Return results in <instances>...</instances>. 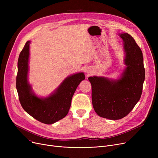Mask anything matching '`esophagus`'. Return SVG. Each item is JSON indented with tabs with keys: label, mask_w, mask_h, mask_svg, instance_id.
Instances as JSON below:
<instances>
[{
	"label": "esophagus",
	"mask_w": 158,
	"mask_h": 158,
	"mask_svg": "<svg viewBox=\"0 0 158 158\" xmlns=\"http://www.w3.org/2000/svg\"><path fill=\"white\" fill-rule=\"evenodd\" d=\"M87 73H90V72H89V71H88V72H87Z\"/></svg>",
	"instance_id": "34e87169"
}]
</instances>
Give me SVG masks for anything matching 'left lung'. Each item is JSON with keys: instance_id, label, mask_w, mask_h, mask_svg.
<instances>
[{"instance_id": "8db88e82", "label": "left lung", "mask_w": 158, "mask_h": 158, "mask_svg": "<svg viewBox=\"0 0 158 158\" xmlns=\"http://www.w3.org/2000/svg\"><path fill=\"white\" fill-rule=\"evenodd\" d=\"M120 37L124 41L127 65L117 81L89 77L92 104L96 113L103 118L118 120L127 116L139 101L145 80L143 54L135 40L127 33Z\"/></svg>"}]
</instances>
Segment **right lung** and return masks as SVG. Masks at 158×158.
Returning <instances> with one entry per match:
<instances>
[{
  "label": "right lung",
  "mask_w": 158,
  "mask_h": 158,
  "mask_svg": "<svg viewBox=\"0 0 158 158\" xmlns=\"http://www.w3.org/2000/svg\"><path fill=\"white\" fill-rule=\"evenodd\" d=\"M28 41L21 51L18 60L16 86L23 109L39 122L52 124L63 118L68 114L72 96L80 82L85 79L83 73L74 74L66 78L56 92L45 98L33 94L27 82L29 56Z\"/></svg>",
  "instance_id": "1"
}]
</instances>
